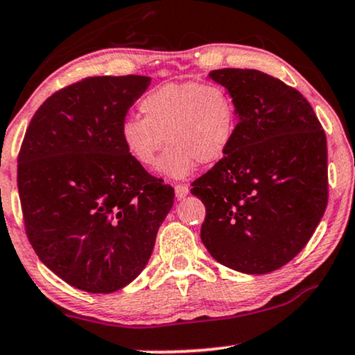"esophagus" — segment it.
I'll use <instances>...</instances> for the list:
<instances>
[{"label": "esophagus", "instance_id": "obj_1", "mask_svg": "<svg viewBox=\"0 0 355 355\" xmlns=\"http://www.w3.org/2000/svg\"><path fill=\"white\" fill-rule=\"evenodd\" d=\"M188 193H190V190H188L187 185H175V196H177V200H183Z\"/></svg>", "mask_w": 355, "mask_h": 355}]
</instances>
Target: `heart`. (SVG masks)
<instances>
[{"instance_id": "obj_1", "label": "heart", "mask_w": 355, "mask_h": 355, "mask_svg": "<svg viewBox=\"0 0 355 355\" xmlns=\"http://www.w3.org/2000/svg\"><path fill=\"white\" fill-rule=\"evenodd\" d=\"M142 118L129 116L119 136L125 152L142 167L159 162L164 177L180 180L198 162L216 164L227 154L237 131V105L219 83L170 82L150 89L139 103Z\"/></svg>"}]
</instances>
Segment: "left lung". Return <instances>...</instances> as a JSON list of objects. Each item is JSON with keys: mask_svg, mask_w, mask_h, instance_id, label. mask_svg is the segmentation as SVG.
Here are the masks:
<instances>
[{"mask_svg": "<svg viewBox=\"0 0 355 355\" xmlns=\"http://www.w3.org/2000/svg\"><path fill=\"white\" fill-rule=\"evenodd\" d=\"M208 77L232 93L239 119L227 154L191 183L206 208L201 241L223 266L262 275L288 263L324 214L326 134L306 98L272 75Z\"/></svg>", "mask_w": 355, "mask_h": 355, "instance_id": "obj_1", "label": "left lung"}]
</instances>
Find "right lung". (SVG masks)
<instances>
[{
  "instance_id": "add662e5",
  "label": "right lung",
  "mask_w": 355,
  "mask_h": 355,
  "mask_svg": "<svg viewBox=\"0 0 355 355\" xmlns=\"http://www.w3.org/2000/svg\"><path fill=\"white\" fill-rule=\"evenodd\" d=\"M150 77H89L35 111L17 159L26 234L75 288L113 293L144 270L173 206L170 185L124 149L119 129Z\"/></svg>"
}]
</instances>
